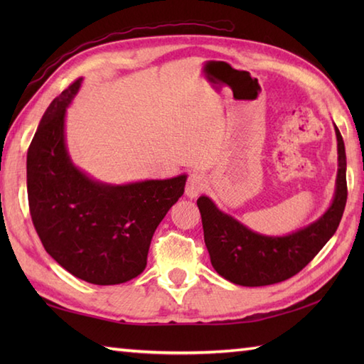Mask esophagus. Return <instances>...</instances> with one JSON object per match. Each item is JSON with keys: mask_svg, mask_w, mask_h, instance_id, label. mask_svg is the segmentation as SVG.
Listing matches in <instances>:
<instances>
[{"mask_svg": "<svg viewBox=\"0 0 364 364\" xmlns=\"http://www.w3.org/2000/svg\"><path fill=\"white\" fill-rule=\"evenodd\" d=\"M208 188V180L202 173H191L186 183V196L189 198H197Z\"/></svg>", "mask_w": 364, "mask_h": 364, "instance_id": "obj_1", "label": "esophagus"}]
</instances>
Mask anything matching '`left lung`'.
Wrapping results in <instances>:
<instances>
[{"label":"left lung","mask_w":364,"mask_h":364,"mask_svg":"<svg viewBox=\"0 0 364 364\" xmlns=\"http://www.w3.org/2000/svg\"><path fill=\"white\" fill-rule=\"evenodd\" d=\"M335 133L338 141L335 196L327 211L310 225L284 236L261 235L220 211L210 197L202 196L197 200L206 249L220 277L241 286L284 282L300 272L335 235L347 202L346 149L336 125Z\"/></svg>","instance_id":"1"}]
</instances>
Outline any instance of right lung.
Here are the masks:
<instances>
[{
    "label": "right lung",
    "mask_w": 364,
    "mask_h": 364,
    "mask_svg": "<svg viewBox=\"0 0 364 364\" xmlns=\"http://www.w3.org/2000/svg\"><path fill=\"white\" fill-rule=\"evenodd\" d=\"M81 84L76 80L53 100L29 145V211L45 250L67 272L92 284H119L144 272L154 231L183 196L188 175L111 184L76 167L65 115Z\"/></svg>",
    "instance_id": "add662e5"
}]
</instances>
